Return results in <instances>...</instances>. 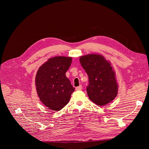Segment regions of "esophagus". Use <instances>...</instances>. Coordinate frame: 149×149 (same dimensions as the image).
Returning a JSON list of instances; mask_svg holds the SVG:
<instances>
[{"label": "esophagus", "instance_id": "esophagus-1", "mask_svg": "<svg viewBox=\"0 0 149 149\" xmlns=\"http://www.w3.org/2000/svg\"><path fill=\"white\" fill-rule=\"evenodd\" d=\"M75 89H76V91H81V90H82V86L80 85V86H79L75 88Z\"/></svg>", "mask_w": 149, "mask_h": 149}]
</instances>
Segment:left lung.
Wrapping results in <instances>:
<instances>
[{
	"instance_id": "obj_1",
	"label": "left lung",
	"mask_w": 149,
	"mask_h": 149,
	"mask_svg": "<svg viewBox=\"0 0 149 149\" xmlns=\"http://www.w3.org/2000/svg\"><path fill=\"white\" fill-rule=\"evenodd\" d=\"M80 62L89 77L86 90L89 99L98 106L111 102L118 94V85L111 62L95 54L80 57Z\"/></svg>"
}]
</instances>
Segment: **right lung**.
<instances>
[{"label":"right lung","instance_id":"right-lung-1","mask_svg":"<svg viewBox=\"0 0 149 149\" xmlns=\"http://www.w3.org/2000/svg\"><path fill=\"white\" fill-rule=\"evenodd\" d=\"M72 63V57L50 58L38 68L35 84L37 95L48 109L60 111L70 100L75 91L65 73Z\"/></svg>","mask_w":149,"mask_h":149}]
</instances>
